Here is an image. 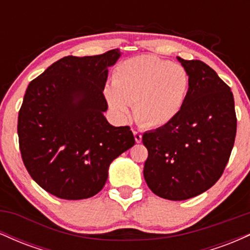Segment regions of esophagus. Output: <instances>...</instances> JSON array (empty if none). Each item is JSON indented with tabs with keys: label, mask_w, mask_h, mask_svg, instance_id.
<instances>
[{
	"label": "esophagus",
	"mask_w": 250,
	"mask_h": 250,
	"mask_svg": "<svg viewBox=\"0 0 250 250\" xmlns=\"http://www.w3.org/2000/svg\"><path fill=\"white\" fill-rule=\"evenodd\" d=\"M134 137H135V141H136L137 143H140L142 141V134L140 133V131L134 130Z\"/></svg>",
	"instance_id": "obj_1"
}]
</instances>
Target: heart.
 <instances>
[{"label": "heart", "mask_w": 250, "mask_h": 250, "mask_svg": "<svg viewBox=\"0 0 250 250\" xmlns=\"http://www.w3.org/2000/svg\"><path fill=\"white\" fill-rule=\"evenodd\" d=\"M185 67L153 55L135 56L116 65L111 87L104 90L109 107L120 116L134 104L137 122L148 128L170 123L185 105L189 90Z\"/></svg>", "instance_id": "1"}]
</instances>
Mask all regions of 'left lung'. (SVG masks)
<instances>
[{"label":"left lung","instance_id":"left-lung-1","mask_svg":"<svg viewBox=\"0 0 250 250\" xmlns=\"http://www.w3.org/2000/svg\"><path fill=\"white\" fill-rule=\"evenodd\" d=\"M177 59L190 81L187 99L173 121L143 134V176L157 196L182 201L208 190L223 174L237 120L233 93L215 70L200 60Z\"/></svg>","mask_w":250,"mask_h":250}]
</instances>
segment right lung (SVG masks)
Segmentation results:
<instances>
[{
    "mask_svg": "<svg viewBox=\"0 0 250 250\" xmlns=\"http://www.w3.org/2000/svg\"><path fill=\"white\" fill-rule=\"evenodd\" d=\"M119 50L65 56L28 85L17 134L28 173L40 187L64 200L99 193L110 163L135 145L130 127L109 125L103 89Z\"/></svg>",
    "mask_w": 250,
    "mask_h": 250,
    "instance_id": "add662e5",
    "label": "right lung"
}]
</instances>
